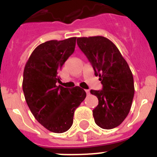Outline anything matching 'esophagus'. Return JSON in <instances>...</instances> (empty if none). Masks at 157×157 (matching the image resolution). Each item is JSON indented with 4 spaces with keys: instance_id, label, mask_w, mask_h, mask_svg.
<instances>
[{
    "instance_id": "esophagus-1",
    "label": "esophagus",
    "mask_w": 157,
    "mask_h": 157,
    "mask_svg": "<svg viewBox=\"0 0 157 157\" xmlns=\"http://www.w3.org/2000/svg\"><path fill=\"white\" fill-rule=\"evenodd\" d=\"M86 94L87 95H89V94H90V90H86Z\"/></svg>"
}]
</instances>
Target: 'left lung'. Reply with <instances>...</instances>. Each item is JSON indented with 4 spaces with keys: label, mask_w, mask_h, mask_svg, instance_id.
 Listing matches in <instances>:
<instances>
[{
    "label": "left lung",
    "mask_w": 157,
    "mask_h": 157,
    "mask_svg": "<svg viewBox=\"0 0 157 157\" xmlns=\"http://www.w3.org/2000/svg\"><path fill=\"white\" fill-rule=\"evenodd\" d=\"M77 44L103 85L101 90H90L98 98V105L93 110L94 121L101 128H115L125 120L132 105L134 85L130 67L106 37H78Z\"/></svg>",
    "instance_id": "1"
}]
</instances>
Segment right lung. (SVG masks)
Masks as SVG:
<instances>
[{
    "mask_svg": "<svg viewBox=\"0 0 157 157\" xmlns=\"http://www.w3.org/2000/svg\"><path fill=\"white\" fill-rule=\"evenodd\" d=\"M76 37L51 40L39 45L29 57L23 71V90L29 109L43 127L63 133L73 123L75 110L86 97L79 86H56L59 72L75 51Z\"/></svg>",
    "mask_w": 157,
    "mask_h": 157,
    "instance_id": "obj_1",
    "label": "right lung"
}]
</instances>
